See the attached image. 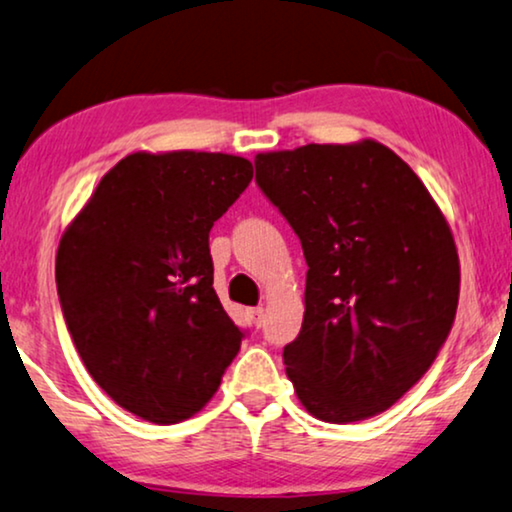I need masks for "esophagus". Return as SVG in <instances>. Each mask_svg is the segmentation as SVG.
Returning a JSON list of instances; mask_svg holds the SVG:
<instances>
[{
	"mask_svg": "<svg viewBox=\"0 0 512 512\" xmlns=\"http://www.w3.org/2000/svg\"><path fill=\"white\" fill-rule=\"evenodd\" d=\"M250 320L255 323V327H262V323H264V309H262V306H255V309H250Z\"/></svg>",
	"mask_w": 512,
	"mask_h": 512,
	"instance_id": "obj_1",
	"label": "esophagus"
}]
</instances>
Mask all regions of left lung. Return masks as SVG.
I'll return each mask as SVG.
<instances>
[{"label": "left lung", "mask_w": 512, "mask_h": 512, "mask_svg": "<svg viewBox=\"0 0 512 512\" xmlns=\"http://www.w3.org/2000/svg\"><path fill=\"white\" fill-rule=\"evenodd\" d=\"M255 182L299 236L304 320L283 349L306 412L349 424L428 372L459 304V255L417 173L374 140L255 156Z\"/></svg>", "instance_id": "obj_1"}]
</instances>
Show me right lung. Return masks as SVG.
Segmentation results:
<instances>
[{
	"label": "right lung",
	"instance_id": "add662e5",
	"mask_svg": "<svg viewBox=\"0 0 512 512\" xmlns=\"http://www.w3.org/2000/svg\"><path fill=\"white\" fill-rule=\"evenodd\" d=\"M252 180L210 152H138L102 177L60 238L56 285L86 370L152 424L201 410L245 332L213 290L208 236Z\"/></svg>",
	"mask_w": 512,
	"mask_h": 512
}]
</instances>
